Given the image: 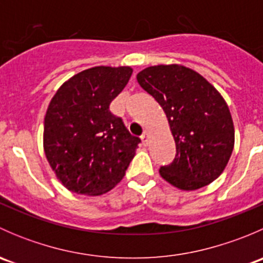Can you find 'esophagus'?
Returning <instances> with one entry per match:
<instances>
[{
    "instance_id": "34e87169",
    "label": "esophagus",
    "mask_w": 263,
    "mask_h": 263,
    "mask_svg": "<svg viewBox=\"0 0 263 263\" xmlns=\"http://www.w3.org/2000/svg\"><path fill=\"white\" fill-rule=\"evenodd\" d=\"M141 141H142V144H144V145L148 144V134L146 131H145L144 135L141 136Z\"/></svg>"
}]
</instances>
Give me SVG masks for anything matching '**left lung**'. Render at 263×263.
<instances>
[{
  "instance_id": "obj_1",
  "label": "left lung",
  "mask_w": 263,
  "mask_h": 263,
  "mask_svg": "<svg viewBox=\"0 0 263 263\" xmlns=\"http://www.w3.org/2000/svg\"><path fill=\"white\" fill-rule=\"evenodd\" d=\"M160 104L176 142V158L159 169L166 182L195 191L224 172L234 148L229 107L203 76L182 65L150 66L136 76Z\"/></svg>"
}]
</instances>
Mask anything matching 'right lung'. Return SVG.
<instances>
[{"mask_svg":"<svg viewBox=\"0 0 263 263\" xmlns=\"http://www.w3.org/2000/svg\"><path fill=\"white\" fill-rule=\"evenodd\" d=\"M128 66H97L61 85L44 117L43 147L57 179L75 193L99 196L126 174L140 139L109 105L132 75Z\"/></svg>","mask_w":263,"mask_h":263,"instance_id":"right-lung-1","label":"right lung"}]
</instances>
